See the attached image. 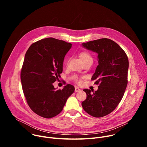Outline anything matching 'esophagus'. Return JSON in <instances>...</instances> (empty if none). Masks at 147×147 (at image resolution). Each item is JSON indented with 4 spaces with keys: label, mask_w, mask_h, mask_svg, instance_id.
Wrapping results in <instances>:
<instances>
[{
    "label": "esophagus",
    "mask_w": 147,
    "mask_h": 147,
    "mask_svg": "<svg viewBox=\"0 0 147 147\" xmlns=\"http://www.w3.org/2000/svg\"><path fill=\"white\" fill-rule=\"evenodd\" d=\"M80 91V89L78 88V87H75V92H79Z\"/></svg>",
    "instance_id": "esophagus-1"
}]
</instances>
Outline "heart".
Listing matches in <instances>:
<instances>
[{
  "label": "heart",
  "instance_id": "b5f03b06",
  "mask_svg": "<svg viewBox=\"0 0 147 147\" xmlns=\"http://www.w3.org/2000/svg\"><path fill=\"white\" fill-rule=\"evenodd\" d=\"M79 56L83 63L85 61H90V60L93 61L92 57L91 55L88 52H87V51L81 52L79 53ZM75 80L77 82H78V83L81 82V81L80 80H78L77 78H75Z\"/></svg>",
  "mask_w": 147,
  "mask_h": 147
}]
</instances>
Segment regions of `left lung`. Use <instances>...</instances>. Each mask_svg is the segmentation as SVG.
Segmentation results:
<instances>
[{
	"instance_id": "obj_1",
	"label": "left lung",
	"mask_w": 147,
	"mask_h": 147,
	"mask_svg": "<svg viewBox=\"0 0 147 147\" xmlns=\"http://www.w3.org/2000/svg\"><path fill=\"white\" fill-rule=\"evenodd\" d=\"M96 52L99 65L92 77L98 90L83 91L87 98L82 107L88 114L101 117L113 112L121 101L127 86L129 60L124 50L113 40L101 38L82 44Z\"/></svg>"
}]
</instances>
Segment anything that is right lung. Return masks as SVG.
<instances>
[{"label": "right lung", "mask_w": 147, "mask_h": 147, "mask_svg": "<svg viewBox=\"0 0 147 147\" xmlns=\"http://www.w3.org/2000/svg\"><path fill=\"white\" fill-rule=\"evenodd\" d=\"M71 47L64 40L48 38L33 43L26 52L20 75L22 88L30 108L41 117L49 119L59 114L74 91L70 84L57 90L53 86Z\"/></svg>", "instance_id": "right-lung-1"}]
</instances>
